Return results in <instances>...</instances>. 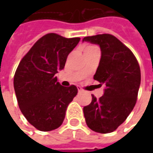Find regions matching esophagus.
<instances>
[{
  "instance_id": "34e87169",
  "label": "esophagus",
  "mask_w": 153,
  "mask_h": 153,
  "mask_svg": "<svg viewBox=\"0 0 153 153\" xmlns=\"http://www.w3.org/2000/svg\"><path fill=\"white\" fill-rule=\"evenodd\" d=\"M77 89H78V93H82V89L81 87H77Z\"/></svg>"
}]
</instances>
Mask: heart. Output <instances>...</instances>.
<instances>
[{"instance_id":"heart-1","label":"heart","mask_w":153,"mask_h":153,"mask_svg":"<svg viewBox=\"0 0 153 153\" xmlns=\"http://www.w3.org/2000/svg\"><path fill=\"white\" fill-rule=\"evenodd\" d=\"M93 48V46H88V48Z\"/></svg>"}]
</instances>
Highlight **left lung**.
Here are the masks:
<instances>
[{"label": "left lung", "instance_id": "1", "mask_svg": "<svg viewBox=\"0 0 153 153\" xmlns=\"http://www.w3.org/2000/svg\"><path fill=\"white\" fill-rule=\"evenodd\" d=\"M82 42L97 44L101 58L94 79L105 86L100 99L83 107L86 123L93 131L113 132L126 120L135 105L140 84V69L126 46L110 34L84 37Z\"/></svg>", "mask_w": 153, "mask_h": 153}]
</instances>
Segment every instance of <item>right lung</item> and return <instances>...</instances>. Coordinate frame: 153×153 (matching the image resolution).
<instances>
[{
    "label": "right lung",
    "mask_w": 153,
    "mask_h": 153,
    "mask_svg": "<svg viewBox=\"0 0 153 153\" xmlns=\"http://www.w3.org/2000/svg\"><path fill=\"white\" fill-rule=\"evenodd\" d=\"M79 37L65 38L54 33L43 36L22 59L13 78L21 112L41 131L58 128L65 119L68 105L77 88L63 87L55 74L65 67L69 53Z\"/></svg>",
    "instance_id": "1"
}]
</instances>
